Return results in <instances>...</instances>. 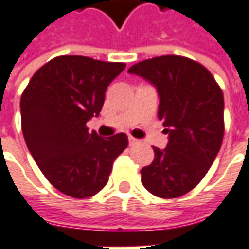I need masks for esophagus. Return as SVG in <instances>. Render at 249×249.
<instances>
[{"label":"esophagus","mask_w":249,"mask_h":249,"mask_svg":"<svg viewBox=\"0 0 249 249\" xmlns=\"http://www.w3.org/2000/svg\"><path fill=\"white\" fill-rule=\"evenodd\" d=\"M128 141H129L130 146H133V145H136V144H139V142H140V140H137V139L132 137V136H129V137H128Z\"/></svg>","instance_id":"esophagus-1"}]
</instances>
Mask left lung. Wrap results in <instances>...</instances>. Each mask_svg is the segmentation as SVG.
<instances>
[{"mask_svg": "<svg viewBox=\"0 0 249 249\" xmlns=\"http://www.w3.org/2000/svg\"><path fill=\"white\" fill-rule=\"evenodd\" d=\"M157 88L159 119L169 141L153 146L155 159L141 169L142 185L157 197L192 191L214 161L224 136V97L211 71L183 56L155 57L128 69Z\"/></svg>", "mask_w": 249, "mask_h": 249, "instance_id": "8db88e82", "label": "left lung"}]
</instances>
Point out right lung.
Listing matches in <instances>:
<instances>
[{"mask_svg":"<svg viewBox=\"0 0 249 249\" xmlns=\"http://www.w3.org/2000/svg\"><path fill=\"white\" fill-rule=\"evenodd\" d=\"M124 68V62L90 57H54L36 71L21 96L28 149L48 181L68 196L87 198L100 192L128 146L125 133L103 139L87 128Z\"/></svg>","mask_w":249,"mask_h":249,"instance_id":"right-lung-1","label":"right lung"}]
</instances>
